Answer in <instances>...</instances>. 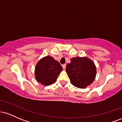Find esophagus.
<instances>
[{"label": "esophagus", "mask_w": 122, "mask_h": 122, "mask_svg": "<svg viewBox=\"0 0 122 122\" xmlns=\"http://www.w3.org/2000/svg\"><path fill=\"white\" fill-rule=\"evenodd\" d=\"M62 66L63 69H64V70H65V68H66V64H64V65H62Z\"/></svg>", "instance_id": "esophagus-1"}]
</instances>
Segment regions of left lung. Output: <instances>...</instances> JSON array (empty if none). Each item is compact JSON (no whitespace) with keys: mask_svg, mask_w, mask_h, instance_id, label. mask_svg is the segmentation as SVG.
I'll return each instance as SVG.
<instances>
[{"mask_svg":"<svg viewBox=\"0 0 122 122\" xmlns=\"http://www.w3.org/2000/svg\"><path fill=\"white\" fill-rule=\"evenodd\" d=\"M66 72L71 84L82 89L90 85L95 80L96 67L87 57H76L71 58V63L67 64Z\"/></svg>","mask_w":122,"mask_h":122,"instance_id":"obj_1","label":"left lung"}]
</instances>
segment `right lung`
I'll use <instances>...</instances> for the list:
<instances>
[{
	"mask_svg": "<svg viewBox=\"0 0 122 122\" xmlns=\"http://www.w3.org/2000/svg\"><path fill=\"white\" fill-rule=\"evenodd\" d=\"M63 70L59 62L53 57L47 56L39 60L35 68V77L38 82L48 86L56 81Z\"/></svg>",
	"mask_w": 122,
	"mask_h": 122,
	"instance_id": "1",
	"label": "right lung"
}]
</instances>
